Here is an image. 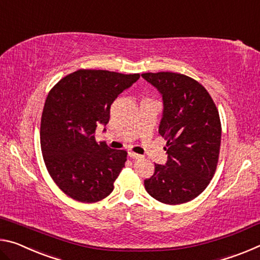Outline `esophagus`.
Segmentation results:
<instances>
[{"instance_id":"esophagus-1","label":"esophagus","mask_w":260,"mask_h":260,"mask_svg":"<svg viewBox=\"0 0 260 260\" xmlns=\"http://www.w3.org/2000/svg\"><path fill=\"white\" fill-rule=\"evenodd\" d=\"M129 157L133 158V159H135V160L141 159V158H142V156L139 155V153H135V152H133V151L129 152Z\"/></svg>"}]
</instances>
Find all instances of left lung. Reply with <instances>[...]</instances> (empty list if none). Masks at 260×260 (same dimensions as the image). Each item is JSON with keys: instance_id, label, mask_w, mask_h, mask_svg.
<instances>
[{"instance_id": "1", "label": "left lung", "mask_w": 260, "mask_h": 260, "mask_svg": "<svg viewBox=\"0 0 260 260\" xmlns=\"http://www.w3.org/2000/svg\"><path fill=\"white\" fill-rule=\"evenodd\" d=\"M142 78L159 91L162 116L159 134L167 141L165 165L144 180V188L165 204H182L208 187L217 169L221 124L208 90L180 73H143Z\"/></svg>"}]
</instances>
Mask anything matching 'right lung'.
I'll list each match as a JSON object with an SVG mask.
<instances>
[{
	"mask_svg": "<svg viewBox=\"0 0 260 260\" xmlns=\"http://www.w3.org/2000/svg\"><path fill=\"white\" fill-rule=\"evenodd\" d=\"M140 74L78 70L48 94L40 141L48 172L71 199L94 203L109 196L127 160L125 150L98 144L95 131L110 119V107ZM105 132V128L103 129Z\"/></svg>",
	"mask_w": 260,
	"mask_h": 260,
	"instance_id": "add662e5",
	"label": "right lung"
}]
</instances>
